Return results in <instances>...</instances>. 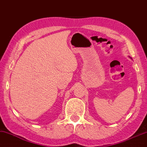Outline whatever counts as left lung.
Wrapping results in <instances>:
<instances>
[{"label":"left lung","instance_id":"obj_1","mask_svg":"<svg viewBox=\"0 0 147 147\" xmlns=\"http://www.w3.org/2000/svg\"><path fill=\"white\" fill-rule=\"evenodd\" d=\"M130 58H131V57H130Z\"/></svg>","mask_w":147,"mask_h":147}]
</instances>
